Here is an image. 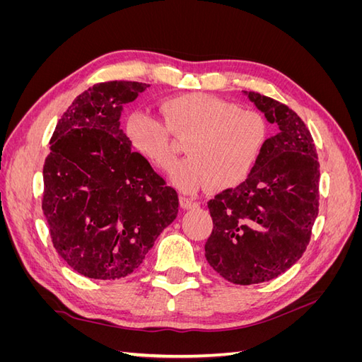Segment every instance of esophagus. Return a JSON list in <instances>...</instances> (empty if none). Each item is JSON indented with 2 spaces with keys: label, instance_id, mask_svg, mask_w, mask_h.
<instances>
[{
  "label": "esophagus",
  "instance_id": "1",
  "mask_svg": "<svg viewBox=\"0 0 362 362\" xmlns=\"http://www.w3.org/2000/svg\"><path fill=\"white\" fill-rule=\"evenodd\" d=\"M180 204L185 210H190V208H196L199 205L193 198H189V196H180Z\"/></svg>",
  "mask_w": 362,
  "mask_h": 362
}]
</instances>
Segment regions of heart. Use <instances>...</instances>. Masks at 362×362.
<instances>
[{"label":"heart","mask_w":362,"mask_h":362,"mask_svg":"<svg viewBox=\"0 0 362 362\" xmlns=\"http://www.w3.org/2000/svg\"><path fill=\"white\" fill-rule=\"evenodd\" d=\"M161 120L136 112L125 120L129 146L154 166L169 170L175 163L170 133L185 139L190 158L170 172L172 182L184 192L206 185L229 189L243 182L261 154L267 137L266 120L250 108L202 92L166 98L158 105Z\"/></svg>","instance_id":"1"}]
</instances>
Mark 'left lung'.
<instances>
[{"label": "left lung", "instance_id": "8db88e82", "mask_svg": "<svg viewBox=\"0 0 362 362\" xmlns=\"http://www.w3.org/2000/svg\"><path fill=\"white\" fill-rule=\"evenodd\" d=\"M243 95L279 131L264 141L246 181L208 201L213 231L205 257L222 278L250 286L279 276L308 246L320 164L311 133L291 108L255 92Z\"/></svg>", "mask_w": 362, "mask_h": 362}]
</instances>
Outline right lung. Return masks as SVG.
Returning a JSON list of instances; mask_svg holds the SVG:
<instances>
[{
  "label": "right lung",
  "instance_id": "right-lung-1",
  "mask_svg": "<svg viewBox=\"0 0 362 362\" xmlns=\"http://www.w3.org/2000/svg\"><path fill=\"white\" fill-rule=\"evenodd\" d=\"M149 84L110 81L76 96L51 137L42 210L52 245L80 275L133 273L178 214V194L131 149L122 107Z\"/></svg>",
  "mask_w": 362,
  "mask_h": 362
}]
</instances>
